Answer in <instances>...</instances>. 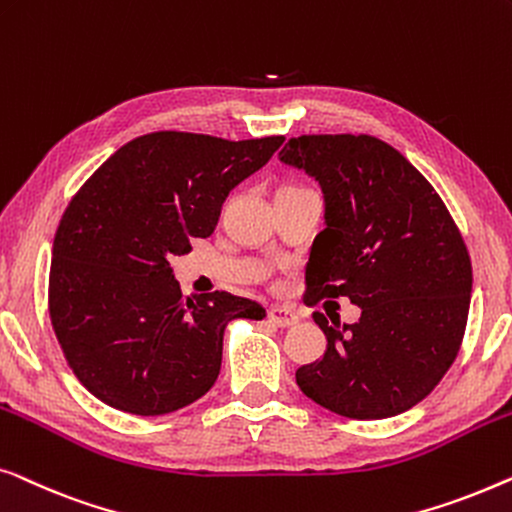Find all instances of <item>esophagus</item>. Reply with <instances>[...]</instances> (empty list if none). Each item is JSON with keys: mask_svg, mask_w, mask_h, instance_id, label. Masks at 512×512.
Wrapping results in <instances>:
<instances>
[{"mask_svg": "<svg viewBox=\"0 0 512 512\" xmlns=\"http://www.w3.org/2000/svg\"><path fill=\"white\" fill-rule=\"evenodd\" d=\"M269 320L278 327H294L299 322V315L290 306H273L269 308Z\"/></svg>", "mask_w": 512, "mask_h": 512, "instance_id": "34e87169", "label": "esophagus"}]
</instances>
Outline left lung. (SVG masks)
<instances>
[{"label": "left lung", "mask_w": 512, "mask_h": 512, "mask_svg": "<svg viewBox=\"0 0 512 512\" xmlns=\"http://www.w3.org/2000/svg\"><path fill=\"white\" fill-rule=\"evenodd\" d=\"M280 160L325 194L304 301L345 297L362 308L355 325L329 326L313 313L327 350L299 366V390L352 420L413 408L441 383L464 338L473 271L462 232L427 178L376 136L304 134Z\"/></svg>", "instance_id": "8db88e82"}]
</instances>
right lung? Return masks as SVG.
Here are the masks:
<instances>
[{
  "mask_svg": "<svg viewBox=\"0 0 512 512\" xmlns=\"http://www.w3.org/2000/svg\"><path fill=\"white\" fill-rule=\"evenodd\" d=\"M283 141L143 134L69 201L48 313L74 376L106 406L146 417L190 406L218 378L227 322L264 318L257 301L229 292L183 297L169 259L211 236L227 194Z\"/></svg>",
  "mask_w": 512,
  "mask_h": 512,
  "instance_id": "1",
  "label": "right lung"
}]
</instances>
